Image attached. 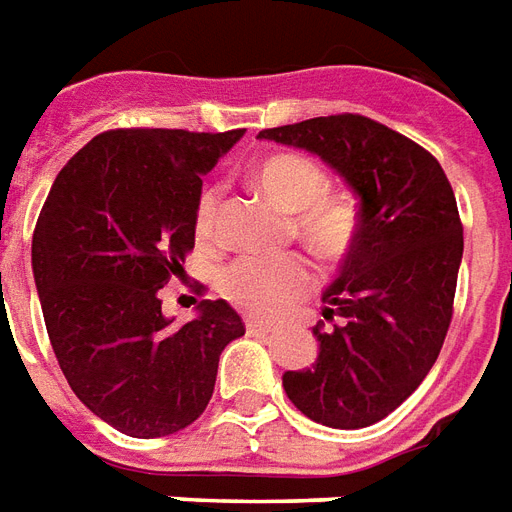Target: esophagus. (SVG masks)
<instances>
[{
  "mask_svg": "<svg viewBox=\"0 0 512 512\" xmlns=\"http://www.w3.org/2000/svg\"><path fill=\"white\" fill-rule=\"evenodd\" d=\"M246 331L252 333V336H268V333H271V325L263 323V320H252V317H249V320H246Z\"/></svg>",
  "mask_w": 512,
  "mask_h": 512,
  "instance_id": "34e87169",
  "label": "esophagus"
}]
</instances>
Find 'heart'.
<instances>
[{
    "label": "heart",
    "mask_w": 512,
    "mask_h": 512,
    "mask_svg": "<svg viewBox=\"0 0 512 512\" xmlns=\"http://www.w3.org/2000/svg\"><path fill=\"white\" fill-rule=\"evenodd\" d=\"M257 189L290 214L295 238L320 260H339L352 249L358 236V203L344 192H328V176L317 162L301 154H274L252 170ZM214 189L203 192L195 211V236L211 244L217 236ZM314 276L304 260H263L241 257L219 276V290L233 304L260 317L290 312L309 290Z\"/></svg>",
    "instance_id": "obj_1"
}]
</instances>
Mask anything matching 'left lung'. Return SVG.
I'll return each mask as SVG.
<instances>
[{"mask_svg": "<svg viewBox=\"0 0 512 512\" xmlns=\"http://www.w3.org/2000/svg\"><path fill=\"white\" fill-rule=\"evenodd\" d=\"M317 154L358 198V236L323 293L312 369L282 374L314 423L363 429L391 415L437 361L456 295L464 230L439 162L380 121L342 113L263 130Z\"/></svg>", "mask_w": 512, "mask_h": 512, "instance_id": "1", "label": "left lung"}]
</instances>
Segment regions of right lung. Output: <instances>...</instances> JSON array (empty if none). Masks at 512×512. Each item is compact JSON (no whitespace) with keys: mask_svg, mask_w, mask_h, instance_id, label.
I'll list each match as a JSON object with an SVG mask.
<instances>
[{"mask_svg":"<svg viewBox=\"0 0 512 512\" xmlns=\"http://www.w3.org/2000/svg\"><path fill=\"white\" fill-rule=\"evenodd\" d=\"M244 130H111L56 176L32 238L45 328L78 399L121 434L168 437L206 410L244 336L227 301L173 325L160 290L195 246L203 176Z\"/></svg>","mask_w":512,"mask_h":512,"instance_id":"obj_1","label":"right lung"}]
</instances>
